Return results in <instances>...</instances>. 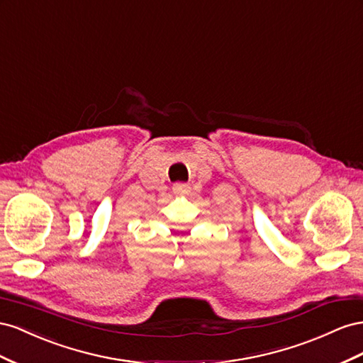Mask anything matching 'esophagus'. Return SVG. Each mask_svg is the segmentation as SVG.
Masks as SVG:
<instances>
[{"label":"esophagus","mask_w":363,"mask_h":363,"mask_svg":"<svg viewBox=\"0 0 363 363\" xmlns=\"http://www.w3.org/2000/svg\"><path fill=\"white\" fill-rule=\"evenodd\" d=\"M173 193L176 194V196H185V194H189L190 193V190H191V187L189 184H184V182H176L174 185H173Z\"/></svg>","instance_id":"1"}]
</instances>
